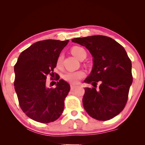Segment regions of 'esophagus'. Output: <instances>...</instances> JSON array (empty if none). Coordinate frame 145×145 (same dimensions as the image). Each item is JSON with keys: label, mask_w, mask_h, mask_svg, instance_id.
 <instances>
[{"label": "esophagus", "mask_w": 145, "mask_h": 145, "mask_svg": "<svg viewBox=\"0 0 145 145\" xmlns=\"http://www.w3.org/2000/svg\"><path fill=\"white\" fill-rule=\"evenodd\" d=\"M71 89H76V88H77L78 86H75V85H73V84H71Z\"/></svg>", "instance_id": "34e87169"}]
</instances>
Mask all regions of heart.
<instances>
[{
	"label": "heart",
	"instance_id": "heart-1",
	"mask_svg": "<svg viewBox=\"0 0 145 145\" xmlns=\"http://www.w3.org/2000/svg\"><path fill=\"white\" fill-rule=\"evenodd\" d=\"M71 52L72 54L77 57V59L80 60L81 58L82 55L84 54H86L85 50L83 48L80 47L78 46H75L71 49ZM62 61H63V56L62 55H60L59 56L57 59V67H61V65H62ZM85 76V72L82 70H78L76 71V72H67L64 75V78L65 80L69 82L72 84H77V83L79 81L80 79L84 77Z\"/></svg>",
	"mask_w": 145,
	"mask_h": 145
}]
</instances>
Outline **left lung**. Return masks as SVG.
Here are the masks:
<instances>
[{
	"label": "left lung",
	"mask_w": 145,
	"mask_h": 145,
	"mask_svg": "<svg viewBox=\"0 0 145 145\" xmlns=\"http://www.w3.org/2000/svg\"><path fill=\"white\" fill-rule=\"evenodd\" d=\"M72 41L84 46L93 57L91 73L84 80L93 87L84 88L83 106L97 120L112 118L123 111L128 100L133 80L131 59L124 48L107 36L77 38Z\"/></svg>",
	"instance_id": "left-lung-1"
}]
</instances>
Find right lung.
<instances>
[{
    "mask_svg": "<svg viewBox=\"0 0 145 145\" xmlns=\"http://www.w3.org/2000/svg\"><path fill=\"white\" fill-rule=\"evenodd\" d=\"M68 40L38 41L24 50L14 67V89L23 112L32 120L47 123L60 117L70 90L67 82L54 72L57 59ZM48 75L57 80L55 88L46 87Z\"/></svg>",
    "mask_w": 145,
    "mask_h": 145,
    "instance_id": "right-lung-1",
    "label": "right lung"
}]
</instances>
